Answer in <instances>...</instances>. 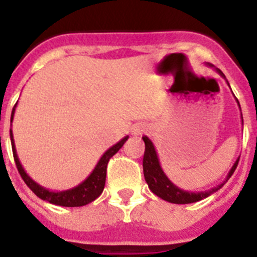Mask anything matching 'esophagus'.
Returning <instances> with one entry per match:
<instances>
[{"instance_id": "esophagus-1", "label": "esophagus", "mask_w": 257, "mask_h": 257, "mask_svg": "<svg viewBox=\"0 0 257 257\" xmlns=\"http://www.w3.org/2000/svg\"><path fill=\"white\" fill-rule=\"evenodd\" d=\"M145 126L144 124H135V126L131 128V133L134 134V135H142L143 133H145Z\"/></svg>"}]
</instances>
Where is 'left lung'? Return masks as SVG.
Masks as SVG:
<instances>
[{
    "instance_id": "left-lung-1",
    "label": "left lung",
    "mask_w": 257,
    "mask_h": 257,
    "mask_svg": "<svg viewBox=\"0 0 257 257\" xmlns=\"http://www.w3.org/2000/svg\"><path fill=\"white\" fill-rule=\"evenodd\" d=\"M207 65L213 68V69L216 70L217 73L226 81L225 76H224V73H222L219 68H215L212 64H210V63H207ZM226 83H228L229 86L228 81H226ZM229 87H230V86H229ZM235 100H237V99H235ZM238 106H239V103H238ZM240 115H242V113H240ZM242 124H243V118H242ZM143 140H144L145 143L144 158H143V170H144V178L147 184H148L149 189H151L156 196L162 198L163 201H167L170 202V203H176V205L194 203V202H198L203 198H207L208 196H211V194H213L215 192H217V190H219L220 188H222V185L229 180V178L233 175V172L235 171L238 161H239V158H237L234 165L231 166V169L229 170L225 180L222 181L221 184H219L217 187L212 188V189L210 190H205V192H188V190L180 189L179 187H176V185L166 176L162 167H161L160 160H158V154H157L156 148H154L152 140L149 139L148 136H143Z\"/></svg>"
}]
</instances>
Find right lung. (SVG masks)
<instances>
[{
    "mask_svg": "<svg viewBox=\"0 0 257 257\" xmlns=\"http://www.w3.org/2000/svg\"><path fill=\"white\" fill-rule=\"evenodd\" d=\"M18 104V103H17ZM17 104L13 108V112H11V121L14 119V114H15V108H17ZM10 139H11V147H13V154L14 160L17 163L18 171H19L20 176L24 180V183L29 187V189L35 193L38 198L44 199V201L52 203V205L56 206H63V207H81V206L88 205L91 203L92 201L100 196L104 190V185H105V178H106V165H108L109 160L117 153L119 149L122 148V145L126 143V140L128 139V136H124L123 139H121L117 144H114L113 147L108 149L103 156L100 157L99 162L96 163L95 169L92 170V172L88 175L87 178L82 181L81 184H78L77 187L70 188L67 190H60V192H54V190H50L47 188L42 187L38 183H36L33 179L29 176L26 172V170L23 169L22 163L19 161V157L17 154V149H15V143H14V136H13V130L10 128Z\"/></svg>",
    "mask_w": 257,
    "mask_h": 257,
    "instance_id": "1",
    "label": "right lung"
}]
</instances>
